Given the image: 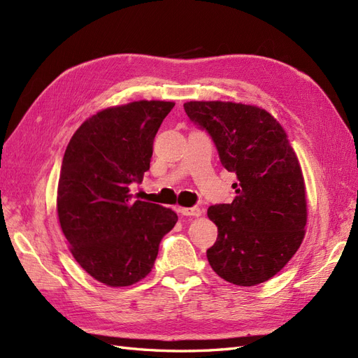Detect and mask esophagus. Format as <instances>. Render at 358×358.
<instances>
[{
  "instance_id": "esophagus-1",
  "label": "esophagus",
  "mask_w": 358,
  "mask_h": 358,
  "mask_svg": "<svg viewBox=\"0 0 358 358\" xmlns=\"http://www.w3.org/2000/svg\"><path fill=\"white\" fill-rule=\"evenodd\" d=\"M180 213L185 216H200L201 209L200 208H180Z\"/></svg>"
}]
</instances>
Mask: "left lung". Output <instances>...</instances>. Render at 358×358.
Here are the masks:
<instances>
[{
    "label": "left lung",
    "instance_id": "left-lung-1",
    "mask_svg": "<svg viewBox=\"0 0 358 358\" xmlns=\"http://www.w3.org/2000/svg\"><path fill=\"white\" fill-rule=\"evenodd\" d=\"M183 109L237 176L234 200L208 209L218 227V239L206 252L209 264L234 285L266 282L305 237L306 189L294 149L276 119L257 106L189 101Z\"/></svg>",
    "mask_w": 358,
    "mask_h": 358
}]
</instances>
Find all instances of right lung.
Returning <instances> with one entry per match:
<instances>
[{"label":"right lung","instance_id":"add662e5","mask_svg":"<svg viewBox=\"0 0 358 358\" xmlns=\"http://www.w3.org/2000/svg\"><path fill=\"white\" fill-rule=\"evenodd\" d=\"M170 101L104 109L78 128L64 154L57 210L76 262L109 287H128L154 267L159 242L178 221L171 209L133 200Z\"/></svg>","mask_w":358,"mask_h":358}]
</instances>
